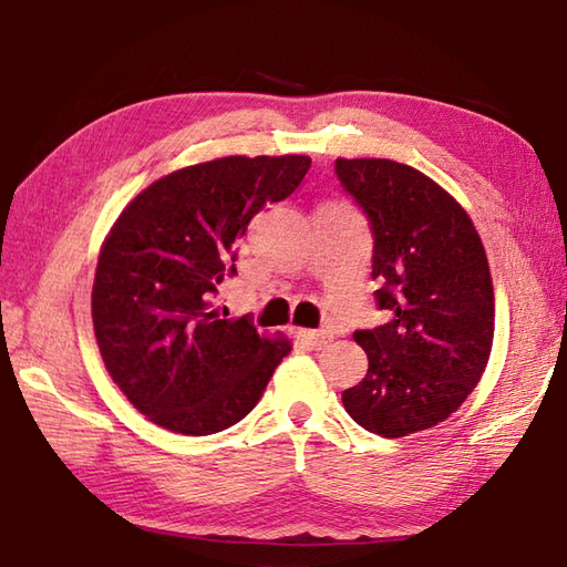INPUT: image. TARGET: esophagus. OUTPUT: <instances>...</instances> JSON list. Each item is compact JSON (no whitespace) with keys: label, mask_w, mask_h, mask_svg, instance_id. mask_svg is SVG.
Segmentation results:
<instances>
[{"label":"esophagus","mask_w":567,"mask_h":567,"mask_svg":"<svg viewBox=\"0 0 567 567\" xmlns=\"http://www.w3.org/2000/svg\"><path fill=\"white\" fill-rule=\"evenodd\" d=\"M299 336L313 350H321V348H326L333 340V333H328V331H301Z\"/></svg>","instance_id":"34e87169"}]
</instances>
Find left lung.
<instances>
[{"instance_id": "1", "label": "left lung", "mask_w": 567, "mask_h": 567, "mask_svg": "<svg viewBox=\"0 0 567 567\" xmlns=\"http://www.w3.org/2000/svg\"><path fill=\"white\" fill-rule=\"evenodd\" d=\"M336 176L370 221L374 299L386 313V323L354 331L370 370L343 391V405L364 430L405 437L450 417L488 364V258L464 207L420 171L336 159Z\"/></svg>"}]
</instances>
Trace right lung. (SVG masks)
I'll use <instances>...</instances> for the list:
<instances>
[{"label":"right lung","instance_id":"1","mask_svg":"<svg viewBox=\"0 0 567 567\" xmlns=\"http://www.w3.org/2000/svg\"><path fill=\"white\" fill-rule=\"evenodd\" d=\"M309 156H224L144 188L105 239L94 292L105 370L142 415L181 434H215L254 411L287 340L260 338L215 299L236 275V241L262 205L292 195Z\"/></svg>","mask_w":567,"mask_h":567}]
</instances>
